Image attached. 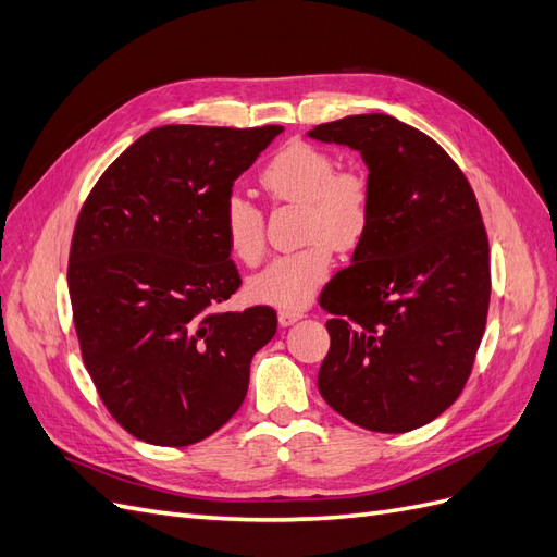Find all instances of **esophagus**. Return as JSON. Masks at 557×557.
Masks as SVG:
<instances>
[{
	"label": "esophagus",
	"mask_w": 557,
	"mask_h": 557,
	"mask_svg": "<svg viewBox=\"0 0 557 557\" xmlns=\"http://www.w3.org/2000/svg\"><path fill=\"white\" fill-rule=\"evenodd\" d=\"M299 318H305V313H301V311H290V309H281L278 311V323L283 327H290L293 323H297Z\"/></svg>",
	"instance_id": "34e87169"
}]
</instances>
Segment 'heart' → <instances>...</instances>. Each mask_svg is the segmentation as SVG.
Wrapping results in <instances>:
<instances>
[{
  "label": "heart",
  "mask_w": 557,
  "mask_h": 557,
  "mask_svg": "<svg viewBox=\"0 0 557 557\" xmlns=\"http://www.w3.org/2000/svg\"><path fill=\"white\" fill-rule=\"evenodd\" d=\"M260 185L276 201L305 207L301 246L269 262L248 278V295L260 305L299 311L325 283L332 269V248H356L372 221V185L358 170H336L323 148L288 144L264 164ZM225 244L244 264L264 256L262 213L242 197H230L223 209Z\"/></svg>",
  "instance_id": "b5f03b06"
}]
</instances>
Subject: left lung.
<instances>
[{"label":"left lung","instance_id":"obj_1","mask_svg":"<svg viewBox=\"0 0 557 557\" xmlns=\"http://www.w3.org/2000/svg\"><path fill=\"white\" fill-rule=\"evenodd\" d=\"M311 139L362 156L372 221L352 264L325 285L330 350L318 391L364 430L428 425L458 399L491 305V250L460 166L385 113L315 125Z\"/></svg>","mask_w":557,"mask_h":557}]
</instances>
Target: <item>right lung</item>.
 <instances>
[{
    "label": "right lung",
    "mask_w": 557,
    "mask_h": 557,
    "mask_svg": "<svg viewBox=\"0 0 557 557\" xmlns=\"http://www.w3.org/2000/svg\"><path fill=\"white\" fill-rule=\"evenodd\" d=\"M283 132L162 125L99 176L70 250L81 356L109 413L153 446L221 430L248 391L276 311H213L239 290L223 209L232 185Z\"/></svg>",
    "instance_id": "obj_1"
}]
</instances>
